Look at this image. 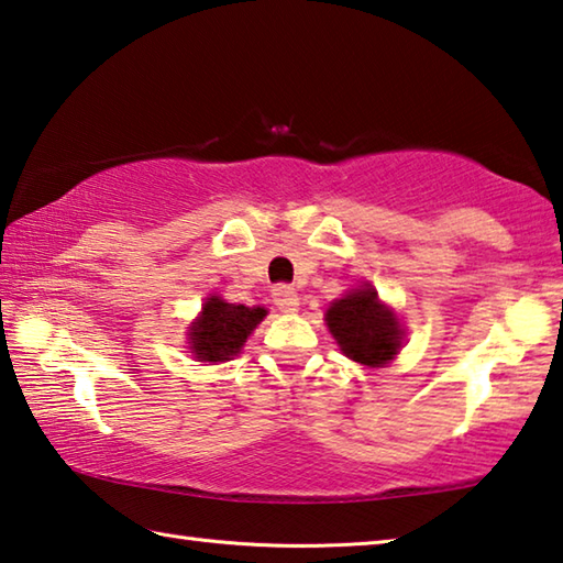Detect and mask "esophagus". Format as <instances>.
Segmentation results:
<instances>
[{"label": "esophagus", "instance_id": "esophagus-1", "mask_svg": "<svg viewBox=\"0 0 563 563\" xmlns=\"http://www.w3.org/2000/svg\"><path fill=\"white\" fill-rule=\"evenodd\" d=\"M273 302L278 305V310L283 312H295L298 310V292H295L292 285H275L273 288Z\"/></svg>", "mask_w": 563, "mask_h": 563}]
</instances>
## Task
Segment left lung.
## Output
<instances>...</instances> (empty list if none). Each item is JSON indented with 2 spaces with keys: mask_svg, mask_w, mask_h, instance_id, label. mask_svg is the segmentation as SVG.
I'll list each match as a JSON object with an SVG mask.
<instances>
[{
  "mask_svg": "<svg viewBox=\"0 0 563 563\" xmlns=\"http://www.w3.org/2000/svg\"><path fill=\"white\" fill-rule=\"evenodd\" d=\"M328 328L340 350L360 365L379 367L399 350V325L373 288H360L330 305Z\"/></svg>",
  "mask_w": 563,
  "mask_h": 563,
  "instance_id": "left-lung-1",
  "label": "left lung"
}]
</instances>
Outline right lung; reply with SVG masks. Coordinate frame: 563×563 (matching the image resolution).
<instances>
[{"instance_id": "add662e5", "label": "right lung", "mask_w": 563, "mask_h": 563, "mask_svg": "<svg viewBox=\"0 0 563 563\" xmlns=\"http://www.w3.org/2000/svg\"><path fill=\"white\" fill-rule=\"evenodd\" d=\"M265 318L263 308L208 298L198 322L190 328V350L203 362H223L241 352L253 328Z\"/></svg>"}]
</instances>
